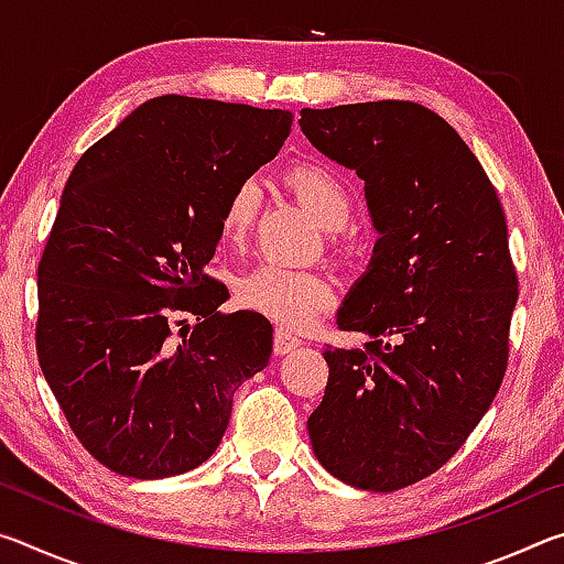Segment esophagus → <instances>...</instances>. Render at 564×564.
<instances>
[{"label":"esophagus","instance_id":"esophagus-1","mask_svg":"<svg viewBox=\"0 0 564 564\" xmlns=\"http://www.w3.org/2000/svg\"><path fill=\"white\" fill-rule=\"evenodd\" d=\"M299 346H301V340L295 338V336H291L289 330H283V328L275 330V336H273V350L279 352V356H285V352H291V350H295Z\"/></svg>","mask_w":564,"mask_h":564}]
</instances>
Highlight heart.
I'll return each mask as SVG.
<instances>
[{
  "mask_svg": "<svg viewBox=\"0 0 564 564\" xmlns=\"http://www.w3.org/2000/svg\"><path fill=\"white\" fill-rule=\"evenodd\" d=\"M285 184L311 208L323 228L338 231L352 214V196L336 171L321 164H295L285 171ZM259 212V186L246 178L236 184L221 208V238L231 246H243ZM338 246V238L333 236ZM236 295L246 308L281 323L285 328H305L326 313L336 301L333 281L321 271L285 269L279 263H263L248 271L236 285Z\"/></svg>",
  "mask_w": 564,
  "mask_h": 564,
  "instance_id": "obj_1",
  "label": "heart"
}]
</instances>
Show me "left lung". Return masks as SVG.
Here are the masks:
<instances>
[{
    "label": "left lung",
    "mask_w": 564,
    "mask_h": 564,
    "mask_svg": "<svg viewBox=\"0 0 564 564\" xmlns=\"http://www.w3.org/2000/svg\"><path fill=\"white\" fill-rule=\"evenodd\" d=\"M301 129L366 181L380 231L336 318L370 340L323 352L308 435L338 480L393 492L441 470L498 395L518 303L508 221L480 161L423 104L303 109Z\"/></svg>",
    "instance_id": "left-lung-1"
}]
</instances>
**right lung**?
<instances>
[{"mask_svg": "<svg viewBox=\"0 0 564 564\" xmlns=\"http://www.w3.org/2000/svg\"><path fill=\"white\" fill-rule=\"evenodd\" d=\"M291 123L283 109L166 94L76 161L36 269V356L109 470H194L221 443L236 388L269 362V318L218 311L228 291L204 269L228 194Z\"/></svg>", "mask_w": 564, "mask_h": 564, "instance_id": "add662e5", "label": "right lung"}]
</instances>
